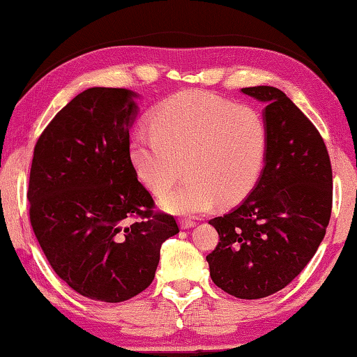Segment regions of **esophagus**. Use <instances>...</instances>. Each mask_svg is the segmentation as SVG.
Segmentation results:
<instances>
[{"mask_svg":"<svg viewBox=\"0 0 357 357\" xmlns=\"http://www.w3.org/2000/svg\"><path fill=\"white\" fill-rule=\"evenodd\" d=\"M178 224L182 229H191L196 226V221H191V220H186V218H183V220L178 221Z\"/></svg>","mask_w":357,"mask_h":357,"instance_id":"34e87169","label":"esophagus"}]
</instances>
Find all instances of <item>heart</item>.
Returning a JSON list of instances; mask_svg holds the SVG:
<instances>
[{
	"label": "heart",
	"instance_id": "b5f03b06",
	"mask_svg": "<svg viewBox=\"0 0 357 357\" xmlns=\"http://www.w3.org/2000/svg\"><path fill=\"white\" fill-rule=\"evenodd\" d=\"M268 125L259 109L205 91H182L150 116V131L130 139V160L141 183L180 215L208 211L216 202L235 205L249 196L264 171Z\"/></svg>",
	"mask_w": 357,
	"mask_h": 357
}]
</instances>
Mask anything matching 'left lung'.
<instances>
[{"label": "left lung", "mask_w": 357, "mask_h": 357, "mask_svg": "<svg viewBox=\"0 0 357 357\" xmlns=\"http://www.w3.org/2000/svg\"><path fill=\"white\" fill-rule=\"evenodd\" d=\"M241 92L266 103L265 167L241 205L210 220L220 243L207 261L220 289L259 299L282 290L315 255L333 210V167L320 131L282 91Z\"/></svg>", "instance_id": "left-lung-1"}]
</instances>
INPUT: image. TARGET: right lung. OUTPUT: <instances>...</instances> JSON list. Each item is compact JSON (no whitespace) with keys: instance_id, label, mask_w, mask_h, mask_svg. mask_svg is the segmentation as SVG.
<instances>
[{"instance_id":"right-lung-1","label":"right lung","mask_w":357,"mask_h":357,"mask_svg":"<svg viewBox=\"0 0 357 357\" xmlns=\"http://www.w3.org/2000/svg\"><path fill=\"white\" fill-rule=\"evenodd\" d=\"M135 97L91 87L53 117L34 147L31 226L54 273L93 301L121 303L146 290L161 245L178 234L131 165Z\"/></svg>"}]
</instances>
